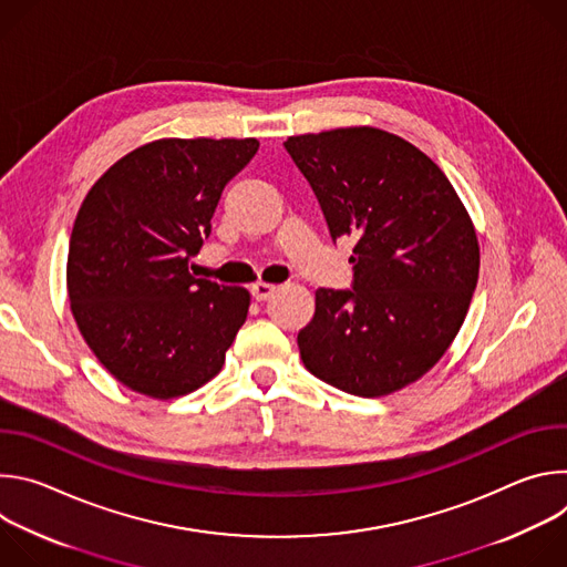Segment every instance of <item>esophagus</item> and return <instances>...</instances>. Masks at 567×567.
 I'll list each match as a JSON object with an SVG mask.
<instances>
[{
    "mask_svg": "<svg viewBox=\"0 0 567 567\" xmlns=\"http://www.w3.org/2000/svg\"><path fill=\"white\" fill-rule=\"evenodd\" d=\"M274 291H276V285H269V282H256V285H251V296H254L256 300H267V298L274 296Z\"/></svg>",
    "mask_w": 567,
    "mask_h": 567,
    "instance_id": "34e87169",
    "label": "esophagus"
}]
</instances>
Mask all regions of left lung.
Returning <instances> with one entry per match:
<instances>
[{"instance_id": "obj_1", "label": "left lung", "mask_w": 567, "mask_h": 567, "mask_svg": "<svg viewBox=\"0 0 567 567\" xmlns=\"http://www.w3.org/2000/svg\"><path fill=\"white\" fill-rule=\"evenodd\" d=\"M330 235L352 237V289L316 291L298 332L305 368L343 392L390 394L426 374L460 332L480 271L455 188L413 143L377 127L285 141Z\"/></svg>"}]
</instances>
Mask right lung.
<instances>
[{"instance_id": "add662e5", "label": "right lung", "mask_w": 567, "mask_h": 567, "mask_svg": "<svg viewBox=\"0 0 567 567\" xmlns=\"http://www.w3.org/2000/svg\"><path fill=\"white\" fill-rule=\"evenodd\" d=\"M256 138H158L118 158L78 210L66 291L96 359L134 392L173 399L224 365L251 296L188 274L224 186Z\"/></svg>"}]
</instances>
